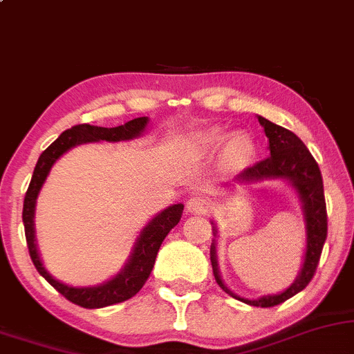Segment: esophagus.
Instances as JSON below:
<instances>
[{
	"mask_svg": "<svg viewBox=\"0 0 354 354\" xmlns=\"http://www.w3.org/2000/svg\"><path fill=\"white\" fill-rule=\"evenodd\" d=\"M186 207H188L189 212L201 214V212L207 211V207H209V201H207L204 196H191L188 203H186Z\"/></svg>",
	"mask_w": 354,
	"mask_h": 354,
	"instance_id": "obj_1",
	"label": "esophagus"
}]
</instances>
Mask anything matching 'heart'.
I'll return each mask as SVG.
<instances>
[{"label": "heart", "instance_id": "heart-1", "mask_svg": "<svg viewBox=\"0 0 354 354\" xmlns=\"http://www.w3.org/2000/svg\"><path fill=\"white\" fill-rule=\"evenodd\" d=\"M225 136H227V133H225L224 130L211 129L196 136V142H198L199 147L203 148H216L224 142ZM252 151H254L252 140L244 133L234 135L232 138L229 140L227 148H225V155H227V158L234 161V163H244V161L250 158Z\"/></svg>", "mask_w": 354, "mask_h": 354}]
</instances>
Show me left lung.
<instances>
[{"instance_id": "1", "label": "left lung", "mask_w": 354, "mask_h": 354, "mask_svg": "<svg viewBox=\"0 0 354 354\" xmlns=\"http://www.w3.org/2000/svg\"><path fill=\"white\" fill-rule=\"evenodd\" d=\"M259 122H261L267 138H269L270 155L245 168L244 173L239 174V180L259 181L266 180V178H285V180L292 181V185L299 191L301 203H304L306 219V254L304 269H301L295 283L285 292L279 293V295L262 297L259 300H244L234 295L231 290H227V287L221 280L218 262H216L214 244L211 245V263L216 282L225 293L252 306L269 308V306L280 305L285 300L292 299L293 295L304 290L306 285L312 282L318 262H320L323 244L326 241L328 218L322 171L312 153L308 151V148L293 131L275 125V123L269 122L263 117H259Z\"/></svg>"}]
</instances>
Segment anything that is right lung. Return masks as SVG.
<instances>
[{
	"label": "right lung",
	"mask_w": 354,
	"mask_h": 354,
	"mask_svg": "<svg viewBox=\"0 0 354 354\" xmlns=\"http://www.w3.org/2000/svg\"><path fill=\"white\" fill-rule=\"evenodd\" d=\"M148 118L138 117L133 120L127 122L125 125L113 127V129H105V127L88 125V123H80L74 125L72 129L62 131L61 136L50 143L44 151L41 153L39 160H37L36 168H34L31 183L24 196L23 204V223H24V234H26L28 250L31 255V261L36 267V270L44 277L48 282L57 290L61 295L66 297L72 304L84 306V308H104V306L122 304V301L131 299L136 293L142 290L145 282L150 277L153 266H155L156 254H158L161 242L168 236V232L180 223L183 214V204H174L169 206L168 209L160 212L155 219L151 221L143 232L140 234L138 242H136L133 254H131L129 263L125 266L120 274L110 282L100 285V287L91 288H74L67 287L57 280L53 279L39 261L37 255L36 244H34V229H32V218H34V204L36 198L39 194L42 183L48 178L49 169L57 161L61 155H64L69 148L75 145L87 143V142H100V140H107V142H120V140H130L138 136L147 127Z\"/></svg>",
	"instance_id": "right-lung-1"
}]
</instances>
